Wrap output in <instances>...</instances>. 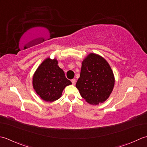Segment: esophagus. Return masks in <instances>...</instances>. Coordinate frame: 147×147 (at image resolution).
I'll list each match as a JSON object with an SVG mask.
<instances>
[{"label":"esophagus","mask_w":147,"mask_h":147,"mask_svg":"<svg viewBox=\"0 0 147 147\" xmlns=\"http://www.w3.org/2000/svg\"><path fill=\"white\" fill-rule=\"evenodd\" d=\"M71 82H72V84H73V85H75V84H76V79H71Z\"/></svg>","instance_id":"obj_1"}]
</instances>
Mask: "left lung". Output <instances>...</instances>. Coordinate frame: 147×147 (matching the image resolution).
Returning <instances> with one entry per match:
<instances>
[{"instance_id": "1", "label": "left lung", "mask_w": 147, "mask_h": 147, "mask_svg": "<svg viewBox=\"0 0 147 147\" xmlns=\"http://www.w3.org/2000/svg\"><path fill=\"white\" fill-rule=\"evenodd\" d=\"M115 77L109 63L100 55L89 53L82 62L76 88L88 103L97 105L105 102L111 94Z\"/></svg>"}]
</instances>
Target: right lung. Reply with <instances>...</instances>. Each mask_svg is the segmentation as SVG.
Listing matches in <instances>:
<instances>
[{"label":"right lung","mask_w":147,"mask_h":147,"mask_svg":"<svg viewBox=\"0 0 147 147\" xmlns=\"http://www.w3.org/2000/svg\"><path fill=\"white\" fill-rule=\"evenodd\" d=\"M55 58L44 59L33 76L32 85L40 98L47 102H53L61 96L66 86L71 84Z\"/></svg>","instance_id":"obj_1"}]
</instances>
